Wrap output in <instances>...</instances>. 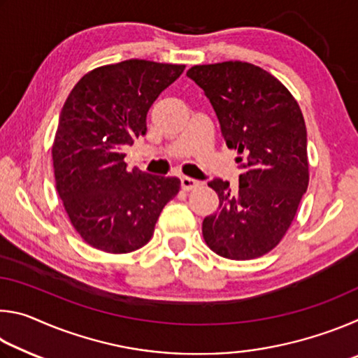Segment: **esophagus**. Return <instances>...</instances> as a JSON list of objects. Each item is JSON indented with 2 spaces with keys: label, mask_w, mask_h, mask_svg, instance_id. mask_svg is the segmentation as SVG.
<instances>
[{
  "label": "esophagus",
  "mask_w": 358,
  "mask_h": 358,
  "mask_svg": "<svg viewBox=\"0 0 358 358\" xmlns=\"http://www.w3.org/2000/svg\"><path fill=\"white\" fill-rule=\"evenodd\" d=\"M197 186H199L197 180H194L191 177H181V187H183V189L189 191V189H194V187H197Z\"/></svg>",
  "instance_id": "1"
}]
</instances>
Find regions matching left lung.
Here are the masks:
<instances>
[{
	"label": "left lung",
	"instance_id": "1",
	"mask_svg": "<svg viewBox=\"0 0 358 358\" xmlns=\"http://www.w3.org/2000/svg\"><path fill=\"white\" fill-rule=\"evenodd\" d=\"M229 148L238 150V186L213 178L220 210L202 222L205 243L232 260L260 257L280 243L308 189L306 126L289 90L243 62L192 66Z\"/></svg>",
	"mask_w": 358,
	"mask_h": 358
}]
</instances>
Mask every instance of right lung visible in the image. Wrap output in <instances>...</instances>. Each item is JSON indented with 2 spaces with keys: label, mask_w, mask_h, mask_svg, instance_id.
I'll return each mask as SVG.
<instances>
[{
  "label": "right lung",
  "mask_w": 358,
  "mask_h": 358,
  "mask_svg": "<svg viewBox=\"0 0 358 358\" xmlns=\"http://www.w3.org/2000/svg\"><path fill=\"white\" fill-rule=\"evenodd\" d=\"M183 64L126 59L85 74L66 99L52 156L72 226L96 250L126 254L147 245L177 177L128 171L123 148L147 134L153 102Z\"/></svg>",
  "instance_id": "add662e5"
}]
</instances>
